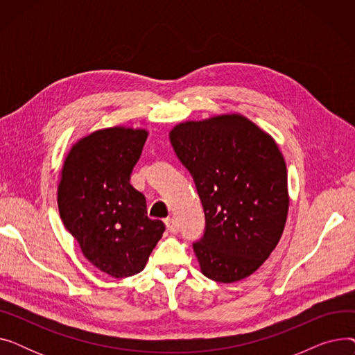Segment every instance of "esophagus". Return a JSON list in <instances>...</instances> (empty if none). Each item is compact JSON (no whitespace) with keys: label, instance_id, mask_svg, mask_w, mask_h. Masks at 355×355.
Masks as SVG:
<instances>
[{"label":"esophagus","instance_id":"34e87169","mask_svg":"<svg viewBox=\"0 0 355 355\" xmlns=\"http://www.w3.org/2000/svg\"><path fill=\"white\" fill-rule=\"evenodd\" d=\"M165 225H166V229H168V232H170V233L175 234L178 232V225H177V221L173 217L166 218L165 220Z\"/></svg>","mask_w":355,"mask_h":355}]
</instances>
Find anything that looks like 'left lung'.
<instances>
[{"mask_svg": "<svg viewBox=\"0 0 355 355\" xmlns=\"http://www.w3.org/2000/svg\"><path fill=\"white\" fill-rule=\"evenodd\" d=\"M194 178L206 233L193 245L200 270L233 284L254 273L282 237L289 210L285 158L266 130L240 114L185 121L170 130Z\"/></svg>", "mask_w": 355, "mask_h": 355, "instance_id": "8db88e82", "label": "left lung"}]
</instances>
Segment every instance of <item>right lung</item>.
I'll list each match as a JSON object with an SVG mask.
<instances>
[{
	"label": "right lung",
	"mask_w": 355,
	"mask_h": 355,
	"mask_svg": "<svg viewBox=\"0 0 355 355\" xmlns=\"http://www.w3.org/2000/svg\"><path fill=\"white\" fill-rule=\"evenodd\" d=\"M148 130L98 129L67 153L58 184V207L83 256L99 270L126 277L139 273L165 225L146 216L142 193L129 184Z\"/></svg>",
	"instance_id": "add662e5"
}]
</instances>
